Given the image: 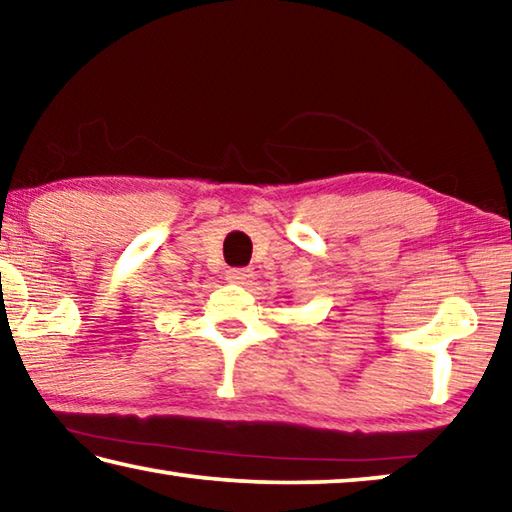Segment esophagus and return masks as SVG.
Wrapping results in <instances>:
<instances>
[{
  "instance_id": "obj_1",
  "label": "esophagus",
  "mask_w": 512,
  "mask_h": 512,
  "mask_svg": "<svg viewBox=\"0 0 512 512\" xmlns=\"http://www.w3.org/2000/svg\"><path fill=\"white\" fill-rule=\"evenodd\" d=\"M228 280L235 284H250L253 282V271L250 268H230Z\"/></svg>"
}]
</instances>
